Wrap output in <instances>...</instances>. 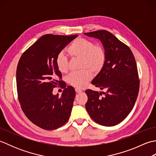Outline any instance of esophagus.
I'll list each match as a JSON object with an SVG mask.
<instances>
[{
	"mask_svg": "<svg viewBox=\"0 0 156 156\" xmlns=\"http://www.w3.org/2000/svg\"><path fill=\"white\" fill-rule=\"evenodd\" d=\"M75 90H76V92H77V93H81V92H82V90H81V89L78 88H76L75 89Z\"/></svg>",
	"mask_w": 156,
	"mask_h": 156,
	"instance_id": "esophagus-1",
	"label": "esophagus"
}]
</instances>
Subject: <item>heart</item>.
Segmentation results:
<instances>
[{
	"instance_id": "b5f03b06",
	"label": "heart",
	"mask_w": 156,
	"mask_h": 156,
	"mask_svg": "<svg viewBox=\"0 0 156 156\" xmlns=\"http://www.w3.org/2000/svg\"><path fill=\"white\" fill-rule=\"evenodd\" d=\"M72 57L81 59V70L72 72L67 77L68 83L78 88L84 87L92 78V72L98 74L103 69L107 54L100 45H94L89 39L80 37L75 39L68 48ZM56 66L61 73H66L69 69L68 59L65 54H59L56 58Z\"/></svg>"
}]
</instances>
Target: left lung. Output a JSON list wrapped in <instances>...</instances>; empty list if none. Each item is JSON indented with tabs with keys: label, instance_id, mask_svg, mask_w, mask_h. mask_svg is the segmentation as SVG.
Segmentation results:
<instances>
[{
	"label": "left lung",
	"instance_id": "8db88e82",
	"mask_svg": "<svg viewBox=\"0 0 156 156\" xmlns=\"http://www.w3.org/2000/svg\"><path fill=\"white\" fill-rule=\"evenodd\" d=\"M84 34L101 40L107 54L103 69L92 81L96 87L106 92L102 96L101 92L86 90V109L98 124L114 126L127 117L136 102L140 89L136 62L130 48L109 31Z\"/></svg>",
	"mask_w": 156,
	"mask_h": 156
}]
</instances>
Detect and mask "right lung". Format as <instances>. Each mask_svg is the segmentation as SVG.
<instances>
[{"mask_svg": "<svg viewBox=\"0 0 156 156\" xmlns=\"http://www.w3.org/2000/svg\"><path fill=\"white\" fill-rule=\"evenodd\" d=\"M78 35H43L22 54L16 68V80L21 107L29 120L45 130H54L68 121L76 95L71 86L62 96L54 88L63 82L56 58ZM59 77L61 79L57 80Z\"/></svg>", "mask_w": 156, "mask_h": 156, "instance_id": "right-lung-1", "label": "right lung"}]
</instances>
